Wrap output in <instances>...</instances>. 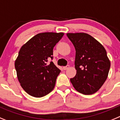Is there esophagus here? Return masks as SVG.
<instances>
[{
	"instance_id": "1",
	"label": "esophagus",
	"mask_w": 120,
	"mask_h": 120,
	"mask_svg": "<svg viewBox=\"0 0 120 120\" xmlns=\"http://www.w3.org/2000/svg\"><path fill=\"white\" fill-rule=\"evenodd\" d=\"M69 66L68 65V66H66L63 67V70L66 71V70H68V69H69Z\"/></svg>"
}]
</instances>
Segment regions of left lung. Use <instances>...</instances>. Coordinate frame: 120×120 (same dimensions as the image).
<instances>
[{"instance_id":"1","label":"left lung","mask_w":120,"mask_h":120,"mask_svg":"<svg viewBox=\"0 0 120 120\" xmlns=\"http://www.w3.org/2000/svg\"><path fill=\"white\" fill-rule=\"evenodd\" d=\"M76 50V74L71 82L76 91L93 94L99 90L108 76L111 63L106 49L96 39L86 33H68Z\"/></svg>"}]
</instances>
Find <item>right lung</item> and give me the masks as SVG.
I'll return each instance as SVG.
<instances>
[{
	"label": "right lung",
	"mask_w": 120,
	"mask_h": 120,
	"mask_svg": "<svg viewBox=\"0 0 120 120\" xmlns=\"http://www.w3.org/2000/svg\"><path fill=\"white\" fill-rule=\"evenodd\" d=\"M63 33L37 34L22 45L15 61L18 81L27 94L34 98L45 96L55 87L60 72L52 61L53 48Z\"/></svg>",
	"instance_id": "obj_1"
}]
</instances>
